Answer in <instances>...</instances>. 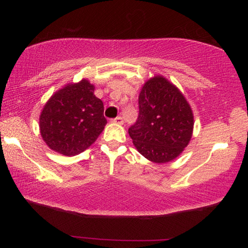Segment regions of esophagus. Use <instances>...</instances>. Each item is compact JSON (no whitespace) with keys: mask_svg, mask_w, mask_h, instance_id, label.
<instances>
[{"mask_svg":"<svg viewBox=\"0 0 248 248\" xmlns=\"http://www.w3.org/2000/svg\"><path fill=\"white\" fill-rule=\"evenodd\" d=\"M112 123L117 124H124V119H123V117H120V116H118V117L112 119Z\"/></svg>","mask_w":248,"mask_h":248,"instance_id":"obj_1","label":"esophagus"}]
</instances>
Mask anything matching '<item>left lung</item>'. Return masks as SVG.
I'll list each match as a JSON object with an SVG mask.
<instances>
[{
  "label": "left lung",
  "instance_id": "left-lung-1",
  "mask_svg": "<svg viewBox=\"0 0 248 248\" xmlns=\"http://www.w3.org/2000/svg\"><path fill=\"white\" fill-rule=\"evenodd\" d=\"M138 121L129 135L140 154L157 164L175 160L192 139L194 115L179 88L163 76L149 78L139 96Z\"/></svg>",
  "mask_w": 248,
  "mask_h": 248
}]
</instances>
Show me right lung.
I'll use <instances>...</instances> for the list:
<instances>
[{"mask_svg": "<svg viewBox=\"0 0 248 248\" xmlns=\"http://www.w3.org/2000/svg\"><path fill=\"white\" fill-rule=\"evenodd\" d=\"M86 78L55 92L39 116L40 135L50 149L62 155L81 154L101 134L107 119L103 102Z\"/></svg>", "mask_w": 248, "mask_h": 248, "instance_id": "add662e5", "label": "right lung"}]
</instances>
